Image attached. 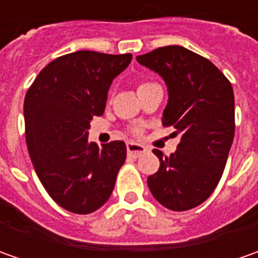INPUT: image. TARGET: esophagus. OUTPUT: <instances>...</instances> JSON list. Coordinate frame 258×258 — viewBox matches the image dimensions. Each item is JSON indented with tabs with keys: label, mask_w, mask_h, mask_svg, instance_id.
Wrapping results in <instances>:
<instances>
[{
	"label": "esophagus",
	"mask_w": 258,
	"mask_h": 258,
	"mask_svg": "<svg viewBox=\"0 0 258 258\" xmlns=\"http://www.w3.org/2000/svg\"><path fill=\"white\" fill-rule=\"evenodd\" d=\"M126 149H127V155H131V156H134V158H138V156L144 155L145 152L148 151L144 145L135 144V142H129V144L126 145Z\"/></svg>",
	"instance_id": "esophagus-1"
}]
</instances>
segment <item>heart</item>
Returning a JSON list of instances; mask_svg holds the SVG:
<instances>
[{
	"label": "heart",
	"mask_w": 258,
	"mask_h": 258,
	"mask_svg": "<svg viewBox=\"0 0 258 258\" xmlns=\"http://www.w3.org/2000/svg\"><path fill=\"white\" fill-rule=\"evenodd\" d=\"M146 85H149V82H145V83H141L138 89H141V87H144V86H146ZM131 134L135 135V136H139V135L142 134V127H141V126H134V127L131 129Z\"/></svg>",
	"instance_id": "1"
}]
</instances>
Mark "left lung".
I'll list each match as a JSON object with an SVG mask.
<instances>
[{
  "mask_svg": "<svg viewBox=\"0 0 258 258\" xmlns=\"http://www.w3.org/2000/svg\"><path fill=\"white\" fill-rule=\"evenodd\" d=\"M136 60L165 80L169 100L162 124L172 126L175 135L181 134L171 156L154 149L161 165L148 178V186L168 210L195 208L220 182L233 144L231 83L208 58L181 45L159 47Z\"/></svg>",
  "mask_w": 258,
  "mask_h": 258,
  "instance_id": "1",
  "label": "left lung"
}]
</instances>
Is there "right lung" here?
Here are the masks:
<instances>
[{"instance_id": "1", "label": "right lung", "mask_w": 258, "mask_h": 258, "mask_svg": "<svg viewBox=\"0 0 258 258\" xmlns=\"http://www.w3.org/2000/svg\"><path fill=\"white\" fill-rule=\"evenodd\" d=\"M132 54L82 50L45 66L27 90L25 142L38 179L61 208L75 214L99 210L114 188L126 145L100 149L87 142L90 120L102 116L112 80Z\"/></svg>"}]
</instances>
